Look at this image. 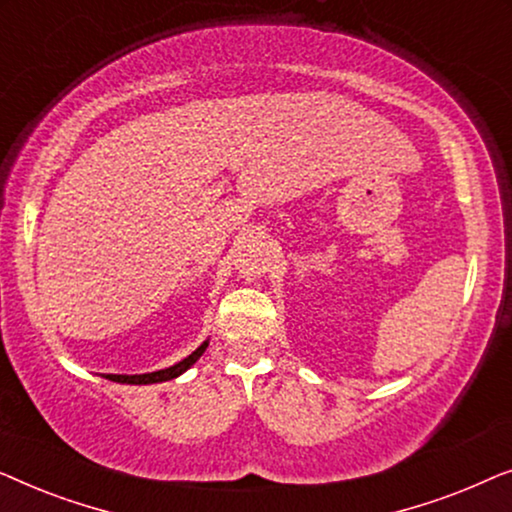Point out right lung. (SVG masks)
<instances>
[{"instance_id": "add662e5", "label": "right lung", "mask_w": 512, "mask_h": 512, "mask_svg": "<svg viewBox=\"0 0 512 512\" xmlns=\"http://www.w3.org/2000/svg\"><path fill=\"white\" fill-rule=\"evenodd\" d=\"M209 345V340L202 342V345L195 349L191 356H186L184 361L174 363L170 368H163V370H156V373H144V375H104L107 380L111 382H121V384H158V382H167V380H174V377L184 375L188 368L193 366L195 361L200 359L202 354H205V349Z\"/></svg>"}]
</instances>
